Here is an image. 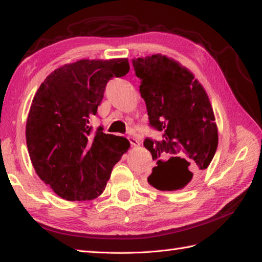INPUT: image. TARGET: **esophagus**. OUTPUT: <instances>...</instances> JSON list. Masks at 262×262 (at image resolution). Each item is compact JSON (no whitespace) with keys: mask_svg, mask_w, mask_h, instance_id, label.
I'll return each mask as SVG.
<instances>
[{"mask_svg":"<svg viewBox=\"0 0 262 262\" xmlns=\"http://www.w3.org/2000/svg\"><path fill=\"white\" fill-rule=\"evenodd\" d=\"M128 140H129V142H130V145H132V146H140V141H138L137 138L129 136V137H128Z\"/></svg>","mask_w":262,"mask_h":262,"instance_id":"34e87169","label":"esophagus"}]
</instances>
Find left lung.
I'll return each instance as SVG.
<instances>
[{"instance_id": "8db88e82", "label": "left lung", "mask_w": 262, "mask_h": 262, "mask_svg": "<svg viewBox=\"0 0 262 262\" xmlns=\"http://www.w3.org/2000/svg\"><path fill=\"white\" fill-rule=\"evenodd\" d=\"M133 66L149 125L163 133L161 141H144L157 161L147 182L161 191L180 190L208 168L217 149L219 132L208 96L190 71L164 55L133 59Z\"/></svg>"}]
</instances>
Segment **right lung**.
Segmentation results:
<instances>
[{"label":"right lung","instance_id":"obj_1","mask_svg":"<svg viewBox=\"0 0 262 262\" xmlns=\"http://www.w3.org/2000/svg\"><path fill=\"white\" fill-rule=\"evenodd\" d=\"M128 71L127 58L81 59L55 70L37 90L26 126L28 152L38 177L63 199L100 196L129 148L127 138L90 126L108 81Z\"/></svg>","mask_w":262,"mask_h":262}]
</instances>
